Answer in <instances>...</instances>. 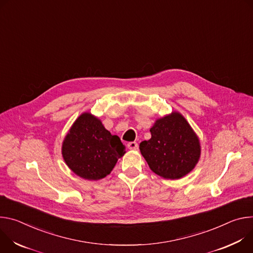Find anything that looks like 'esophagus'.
I'll use <instances>...</instances> for the list:
<instances>
[{
	"label": "esophagus",
	"mask_w": 253,
	"mask_h": 253,
	"mask_svg": "<svg viewBox=\"0 0 253 253\" xmlns=\"http://www.w3.org/2000/svg\"><path fill=\"white\" fill-rule=\"evenodd\" d=\"M127 148L129 150H137L138 149V145L136 142H130L127 144Z\"/></svg>",
	"instance_id": "1"
}]
</instances>
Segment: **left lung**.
Listing matches in <instances>:
<instances>
[{"instance_id":"1","label":"left lung","mask_w":253,"mask_h":253,"mask_svg":"<svg viewBox=\"0 0 253 253\" xmlns=\"http://www.w3.org/2000/svg\"><path fill=\"white\" fill-rule=\"evenodd\" d=\"M152 137L139 144L150 169L157 175L176 180L190 173L200 158V143L179 112L158 120L150 129Z\"/></svg>"}]
</instances>
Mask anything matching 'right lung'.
Masks as SVG:
<instances>
[{
	"mask_svg": "<svg viewBox=\"0 0 253 253\" xmlns=\"http://www.w3.org/2000/svg\"><path fill=\"white\" fill-rule=\"evenodd\" d=\"M126 147L101 122L90 114H82L73 124L62 145L66 165L79 177L99 180L114 169Z\"/></svg>",
	"mask_w": 253,
	"mask_h": 253,
	"instance_id": "1",
	"label": "right lung"
}]
</instances>
